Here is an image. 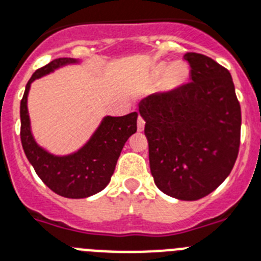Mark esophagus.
Listing matches in <instances>:
<instances>
[{
  "label": "esophagus",
  "instance_id": "1",
  "mask_svg": "<svg viewBox=\"0 0 261 261\" xmlns=\"http://www.w3.org/2000/svg\"><path fill=\"white\" fill-rule=\"evenodd\" d=\"M144 124H146V122H144L143 118L139 115V117H138V123H137L138 131H143L144 130Z\"/></svg>",
  "mask_w": 261,
  "mask_h": 261
}]
</instances>
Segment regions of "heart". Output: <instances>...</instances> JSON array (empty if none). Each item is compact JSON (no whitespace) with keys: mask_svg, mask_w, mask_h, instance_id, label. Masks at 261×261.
<instances>
[{"mask_svg":"<svg viewBox=\"0 0 261 261\" xmlns=\"http://www.w3.org/2000/svg\"><path fill=\"white\" fill-rule=\"evenodd\" d=\"M154 76L163 75L162 87L164 90L176 89L183 85L188 78V67L183 62H174L171 65L159 63L152 71Z\"/></svg>","mask_w":261,"mask_h":261,"instance_id":"b5f03b06","label":"heart"}]
</instances>
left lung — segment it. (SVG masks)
Segmentation results:
<instances>
[{
  "label": "left lung",
  "instance_id": "8db88e82",
  "mask_svg": "<svg viewBox=\"0 0 261 261\" xmlns=\"http://www.w3.org/2000/svg\"><path fill=\"white\" fill-rule=\"evenodd\" d=\"M185 60L191 82L144 98L139 114L156 187L172 198L198 200L233 168L242 110L228 70L199 53H187Z\"/></svg>",
  "mask_w": 261,
  "mask_h": 261
}]
</instances>
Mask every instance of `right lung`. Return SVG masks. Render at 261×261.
I'll return each mask as SVG.
<instances>
[{"instance_id":"obj_1","label":"right lung","mask_w":261,"mask_h":261,"mask_svg":"<svg viewBox=\"0 0 261 261\" xmlns=\"http://www.w3.org/2000/svg\"><path fill=\"white\" fill-rule=\"evenodd\" d=\"M75 62L71 58H57L36 70L26 85L21 99V143L26 158L41 180L56 194L70 199H82L102 191L114 174L115 164L127 139L137 131V113L124 117H106L85 147L69 156H54L33 139L28 114L30 83L57 67Z\"/></svg>"}]
</instances>
